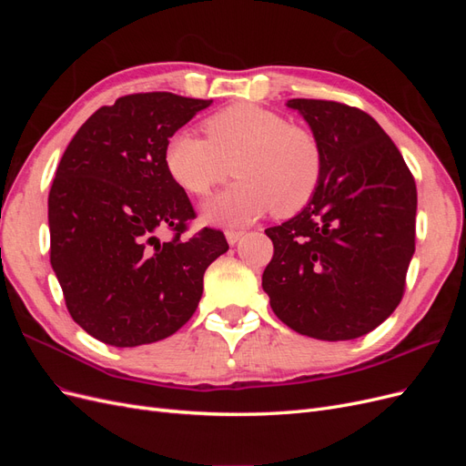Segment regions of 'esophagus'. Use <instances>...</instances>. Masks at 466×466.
Here are the masks:
<instances>
[{
	"instance_id": "1",
	"label": "esophagus",
	"mask_w": 466,
	"mask_h": 466,
	"mask_svg": "<svg viewBox=\"0 0 466 466\" xmlns=\"http://www.w3.org/2000/svg\"><path fill=\"white\" fill-rule=\"evenodd\" d=\"M243 235H245V231H237V229H228V231H225V237H228V243L229 245H237L243 238Z\"/></svg>"
}]
</instances>
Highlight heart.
<instances>
[{
  "label": "heart",
  "instance_id": "b5f03b06",
  "mask_svg": "<svg viewBox=\"0 0 466 466\" xmlns=\"http://www.w3.org/2000/svg\"><path fill=\"white\" fill-rule=\"evenodd\" d=\"M206 139L178 130L167 139V171L188 194L206 198L231 175L237 182L204 208L209 221L241 225L272 208L291 216L315 196L324 168L319 137L303 124L252 103L204 120Z\"/></svg>",
  "mask_w": 466,
  "mask_h": 466
}]
</instances>
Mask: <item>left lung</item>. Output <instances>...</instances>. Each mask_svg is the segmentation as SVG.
I'll use <instances>...</instances> for the list:
<instances>
[{
  "label": "left lung",
  "instance_id": "8db88e82",
  "mask_svg": "<svg viewBox=\"0 0 466 466\" xmlns=\"http://www.w3.org/2000/svg\"><path fill=\"white\" fill-rule=\"evenodd\" d=\"M288 106L319 137L324 168L301 214L266 229L274 257L262 288L295 332L351 340L402 299L416 245V182L368 112L320 98H291Z\"/></svg>",
  "mask_w": 466,
  "mask_h": 466
}]
</instances>
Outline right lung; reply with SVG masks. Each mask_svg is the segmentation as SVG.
Masks as SVG:
<instances>
[{
  "mask_svg": "<svg viewBox=\"0 0 466 466\" xmlns=\"http://www.w3.org/2000/svg\"><path fill=\"white\" fill-rule=\"evenodd\" d=\"M209 103L120 96L62 155L48 194L50 264L69 315L96 340L134 348L175 334L198 307L206 268L229 248L219 229L187 237L196 211L165 165L167 139Z\"/></svg>",
  "mask_w": 466,
  "mask_h": 466,
  "instance_id": "right-lung-1",
  "label": "right lung"
}]
</instances>
